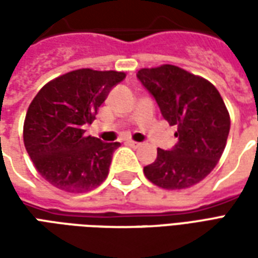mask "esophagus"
<instances>
[{"mask_svg":"<svg viewBox=\"0 0 258 258\" xmlns=\"http://www.w3.org/2000/svg\"><path fill=\"white\" fill-rule=\"evenodd\" d=\"M125 144H127L128 146H131V148H138V146L141 145L140 142H135V141H133V140H128L127 142H125Z\"/></svg>","mask_w":258,"mask_h":258,"instance_id":"obj_1","label":"esophagus"}]
</instances>
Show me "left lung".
Wrapping results in <instances>:
<instances>
[{"instance_id": "8db88e82", "label": "left lung", "mask_w": 258, "mask_h": 258, "mask_svg": "<svg viewBox=\"0 0 258 258\" xmlns=\"http://www.w3.org/2000/svg\"><path fill=\"white\" fill-rule=\"evenodd\" d=\"M137 77L149 91L178 142L157 149L144 167L145 177L164 189H184L206 178L225 149L231 120L220 92L210 81L173 64L141 69Z\"/></svg>"}]
</instances>
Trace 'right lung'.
Returning <instances> with one entry per match:
<instances>
[{
    "label": "right lung",
    "mask_w": 258,
    "mask_h": 258,
    "mask_svg": "<svg viewBox=\"0 0 258 258\" xmlns=\"http://www.w3.org/2000/svg\"><path fill=\"white\" fill-rule=\"evenodd\" d=\"M123 72L79 69L59 76L38 91L23 125L26 151L37 171L66 192H88L106 179L118 142L84 135L98 109Z\"/></svg>",
    "instance_id": "right-lung-1"
}]
</instances>
